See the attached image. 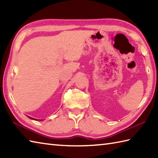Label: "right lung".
Wrapping results in <instances>:
<instances>
[{
    "label": "right lung",
    "mask_w": 158,
    "mask_h": 158,
    "mask_svg": "<svg viewBox=\"0 0 158 158\" xmlns=\"http://www.w3.org/2000/svg\"><path fill=\"white\" fill-rule=\"evenodd\" d=\"M30 118H31V117H30ZM31 119H33V118H31Z\"/></svg>",
    "instance_id": "1"
}]
</instances>
